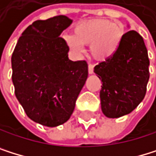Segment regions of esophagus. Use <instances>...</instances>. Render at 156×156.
Segmentation results:
<instances>
[{"instance_id":"obj_1","label":"esophagus","mask_w":156,"mask_h":156,"mask_svg":"<svg viewBox=\"0 0 156 156\" xmlns=\"http://www.w3.org/2000/svg\"><path fill=\"white\" fill-rule=\"evenodd\" d=\"M94 73V65L93 64H88V73L92 74Z\"/></svg>"}]
</instances>
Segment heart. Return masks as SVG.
<instances>
[{
  "label": "heart",
  "instance_id": "obj_1",
  "mask_svg": "<svg viewBox=\"0 0 156 156\" xmlns=\"http://www.w3.org/2000/svg\"><path fill=\"white\" fill-rule=\"evenodd\" d=\"M124 35L123 27L105 19H93L77 24L73 36L64 39L72 51L81 53L82 45H90V55L97 60L110 58L117 51Z\"/></svg>",
  "mask_w": 156,
  "mask_h": 156
}]
</instances>
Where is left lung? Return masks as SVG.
Masks as SVG:
<instances>
[{"instance_id": "8db88e82", "label": "left lung", "mask_w": 156, "mask_h": 156, "mask_svg": "<svg viewBox=\"0 0 156 156\" xmlns=\"http://www.w3.org/2000/svg\"><path fill=\"white\" fill-rule=\"evenodd\" d=\"M150 60L143 38L129 30L123 35L113 55L95 66L102 85L101 110L109 118H118L135 110L145 97L149 81Z\"/></svg>"}]
</instances>
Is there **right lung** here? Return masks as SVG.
<instances>
[{"mask_svg": "<svg viewBox=\"0 0 156 156\" xmlns=\"http://www.w3.org/2000/svg\"><path fill=\"white\" fill-rule=\"evenodd\" d=\"M72 22L65 16L33 22L12 55L16 98L32 121L49 127L69 119L88 75L87 61L69 59V48L60 37Z\"/></svg>", "mask_w": 156, "mask_h": 156, "instance_id": "1", "label": "right lung"}]
</instances>
